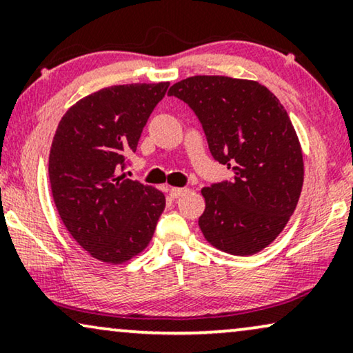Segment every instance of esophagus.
<instances>
[{
  "label": "esophagus",
  "mask_w": 353,
  "mask_h": 353,
  "mask_svg": "<svg viewBox=\"0 0 353 353\" xmlns=\"http://www.w3.org/2000/svg\"><path fill=\"white\" fill-rule=\"evenodd\" d=\"M190 192V188H187V187H172L171 190H170V195H171V198H181V196H183L185 195V193H188Z\"/></svg>",
  "instance_id": "1"
}]
</instances>
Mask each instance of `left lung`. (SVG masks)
<instances>
[{
    "label": "left lung",
    "instance_id": "left-lung-1",
    "mask_svg": "<svg viewBox=\"0 0 353 353\" xmlns=\"http://www.w3.org/2000/svg\"><path fill=\"white\" fill-rule=\"evenodd\" d=\"M168 94L195 112L212 158L233 171L230 181L201 190L203 235L235 256L264 250L290 221L304 182L301 143L285 107L257 81L228 77H190Z\"/></svg>",
    "mask_w": 353,
    "mask_h": 353
}]
</instances>
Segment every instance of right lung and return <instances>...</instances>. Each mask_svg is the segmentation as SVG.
<instances>
[{
  "label": "right lung",
  "mask_w": 353,
  "mask_h": 353,
  "mask_svg": "<svg viewBox=\"0 0 353 353\" xmlns=\"http://www.w3.org/2000/svg\"><path fill=\"white\" fill-rule=\"evenodd\" d=\"M168 86L101 89L68 108L54 136L49 181L59 216L78 245L107 264L145 250L165 210L160 190L120 172Z\"/></svg>",
  "instance_id": "add662e5"
}]
</instances>
